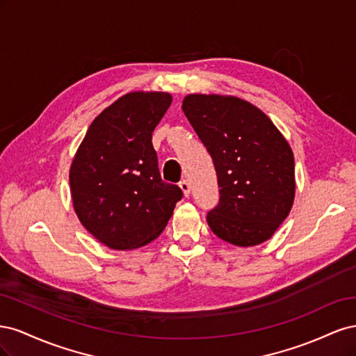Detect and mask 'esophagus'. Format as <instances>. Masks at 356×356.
I'll return each instance as SVG.
<instances>
[{
    "mask_svg": "<svg viewBox=\"0 0 356 356\" xmlns=\"http://www.w3.org/2000/svg\"><path fill=\"white\" fill-rule=\"evenodd\" d=\"M179 187L182 191H184V196H190V182L187 179H182L179 182Z\"/></svg>",
    "mask_w": 356,
    "mask_h": 356,
    "instance_id": "obj_1",
    "label": "esophagus"
}]
</instances>
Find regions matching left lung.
Wrapping results in <instances>:
<instances>
[{"instance_id":"obj_1","label":"left lung","mask_w":356,"mask_h":356,"mask_svg":"<svg viewBox=\"0 0 356 356\" xmlns=\"http://www.w3.org/2000/svg\"><path fill=\"white\" fill-rule=\"evenodd\" d=\"M182 111L207 147L220 200L207 215L220 239L254 246L270 239L294 202V154L263 111L233 96L188 95Z\"/></svg>"}]
</instances>
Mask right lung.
Masks as SVG:
<instances>
[{"label": "right lung", "mask_w": 356, "mask_h": 356, "mask_svg": "<svg viewBox=\"0 0 356 356\" xmlns=\"http://www.w3.org/2000/svg\"><path fill=\"white\" fill-rule=\"evenodd\" d=\"M165 92L122 96L89 126L70 170L74 209L96 239L134 250L156 239L182 190L160 177L153 131L170 106Z\"/></svg>", "instance_id": "obj_1"}]
</instances>
